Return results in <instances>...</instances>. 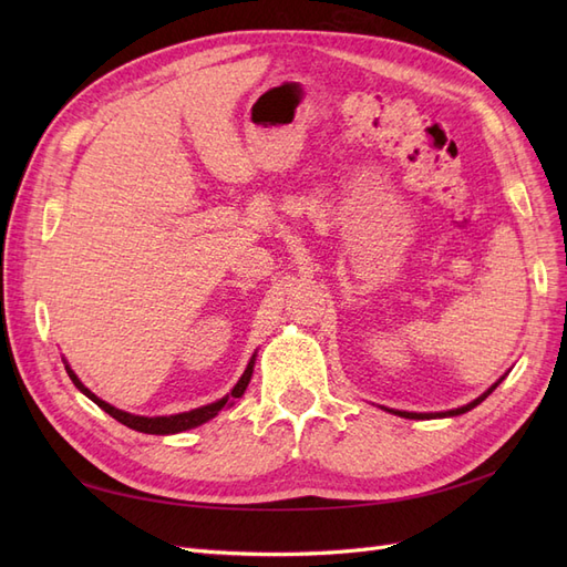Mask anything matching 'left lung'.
<instances>
[{"instance_id":"1","label":"left lung","mask_w":567,"mask_h":567,"mask_svg":"<svg viewBox=\"0 0 567 567\" xmlns=\"http://www.w3.org/2000/svg\"><path fill=\"white\" fill-rule=\"evenodd\" d=\"M504 379H499V381H496L487 392H483V394H480V398L477 400H473V402H468L466 406H458V409H450V411H437V414H414V411H398V409H388L390 411V414H398V416H402V419H444V416H458V414H466V411H471L473 406H477L480 402H483L485 398H487V394L496 388V385H499Z\"/></svg>"}]
</instances>
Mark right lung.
Instances as JSON below:
<instances>
[{
  "label": "right lung",
  "instance_id": "1",
  "mask_svg": "<svg viewBox=\"0 0 567 567\" xmlns=\"http://www.w3.org/2000/svg\"><path fill=\"white\" fill-rule=\"evenodd\" d=\"M252 367H255V354L250 357V362H248V367H246L241 379H238V383L234 385V390L227 394V398H221V400H217V402H213V404H205V406H198V409H192V411H182V414H175V416H134V414H127V411H123V409L111 406V404L104 402V400H99L90 388L82 385V381L78 379L75 371H73L71 367H68V362H65V371H68V375H71V381L75 383V388H78L80 392L87 394V398H90L96 406L104 409L106 414H111L115 421H120L123 425L132 427V431L148 433V435H173V433H182V431H192V427H196V425H200V423H205V421L215 419V416L219 414V411L225 409V404H231V400L241 398V394L246 392V388H248V383H250V375H252Z\"/></svg>",
  "mask_w": 567,
  "mask_h": 567
}]
</instances>
